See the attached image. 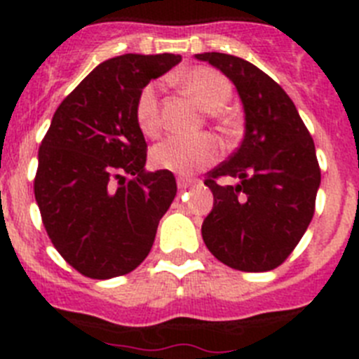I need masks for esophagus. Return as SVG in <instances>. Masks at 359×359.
<instances>
[{
	"mask_svg": "<svg viewBox=\"0 0 359 359\" xmlns=\"http://www.w3.org/2000/svg\"><path fill=\"white\" fill-rule=\"evenodd\" d=\"M177 189H189V187H194L198 183V180L194 177H187V176H177Z\"/></svg>",
	"mask_w": 359,
	"mask_h": 359,
	"instance_id": "obj_1",
	"label": "esophagus"
}]
</instances>
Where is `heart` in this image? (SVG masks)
I'll return each mask as SVG.
<instances>
[{
	"instance_id": "obj_1",
	"label": "heart",
	"mask_w": 359,
	"mask_h": 359,
	"mask_svg": "<svg viewBox=\"0 0 359 359\" xmlns=\"http://www.w3.org/2000/svg\"><path fill=\"white\" fill-rule=\"evenodd\" d=\"M183 88L201 109L212 113L215 128L226 136H237L243 131V122L231 111H223L231 97V84L223 73L208 66H198L185 72L180 77ZM136 123L140 131L149 138L160 135L161 113L158 86L147 84L136 98L135 106ZM221 156V147L210 135H201L196 138H180L172 136L158 144L151 152V161L161 170L189 176L208 165L215 163Z\"/></svg>"
}]
</instances>
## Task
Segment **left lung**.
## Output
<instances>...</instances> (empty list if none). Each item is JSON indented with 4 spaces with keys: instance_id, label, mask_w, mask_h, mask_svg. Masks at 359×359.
<instances>
[{
    "instance_id": "8db88e82",
    "label": "left lung",
    "mask_w": 359,
    "mask_h": 359,
    "mask_svg": "<svg viewBox=\"0 0 359 359\" xmlns=\"http://www.w3.org/2000/svg\"><path fill=\"white\" fill-rule=\"evenodd\" d=\"M236 84L246 115L241 147L207 172L214 208L201 236L212 255L239 271H269L294 250L315 214L320 165L293 100L262 69L228 53H198ZM224 175L237 186H219Z\"/></svg>"
}]
</instances>
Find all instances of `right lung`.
Instances as JSON below:
<instances>
[{
    "label": "right lung",
    "instance_id": "right-lung-1",
    "mask_svg": "<svg viewBox=\"0 0 359 359\" xmlns=\"http://www.w3.org/2000/svg\"><path fill=\"white\" fill-rule=\"evenodd\" d=\"M180 61L174 53L104 61L57 107L41 142L34 180L41 219L57 252L84 277L138 268L174 201V174L145 172L135 106L144 86Z\"/></svg>",
    "mask_w": 359,
    "mask_h": 359
}]
</instances>
